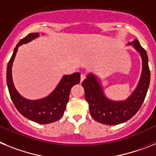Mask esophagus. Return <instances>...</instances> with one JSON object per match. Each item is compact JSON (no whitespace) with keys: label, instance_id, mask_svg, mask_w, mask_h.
I'll return each mask as SVG.
<instances>
[{"label":"esophagus","instance_id":"34e87169","mask_svg":"<svg viewBox=\"0 0 156 156\" xmlns=\"http://www.w3.org/2000/svg\"><path fill=\"white\" fill-rule=\"evenodd\" d=\"M85 78H86V74H81V82H82L85 80Z\"/></svg>","mask_w":156,"mask_h":156}]
</instances>
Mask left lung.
<instances>
[{
    "label": "left lung",
    "instance_id": "left-lung-1",
    "mask_svg": "<svg viewBox=\"0 0 156 156\" xmlns=\"http://www.w3.org/2000/svg\"><path fill=\"white\" fill-rule=\"evenodd\" d=\"M140 55L142 70L135 90L125 101H115L104 95L101 82L93 74H89L82 82L85 97L89 103V112L98 122L106 125H117L130 119L141 107L150 84V70L147 52L137 40L129 42Z\"/></svg>",
    "mask_w": 156,
    "mask_h": 156
}]
</instances>
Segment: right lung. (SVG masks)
<instances>
[{
	"label": "right lung",
	"mask_w": 156,
	"mask_h": 156,
	"mask_svg": "<svg viewBox=\"0 0 156 156\" xmlns=\"http://www.w3.org/2000/svg\"><path fill=\"white\" fill-rule=\"evenodd\" d=\"M39 37L38 33H31L21 39L15 48L7 67V85L11 99L21 115L31 121L40 124H48L59 120L63 116L69 101L70 89L80 82V73L64 75L48 97L31 101L24 98L16 90L12 76V67L18 48Z\"/></svg>",
	"instance_id": "1"
}]
</instances>
